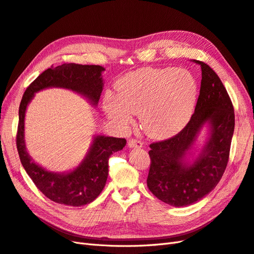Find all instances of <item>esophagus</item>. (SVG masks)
I'll return each mask as SVG.
<instances>
[{"label":"esophagus","instance_id":"obj_1","mask_svg":"<svg viewBox=\"0 0 254 254\" xmlns=\"http://www.w3.org/2000/svg\"><path fill=\"white\" fill-rule=\"evenodd\" d=\"M127 144H128L129 148H141L142 147V142L138 139H136V138L128 139Z\"/></svg>","mask_w":254,"mask_h":254}]
</instances>
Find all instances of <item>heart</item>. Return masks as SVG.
<instances>
[{"instance_id": "heart-1", "label": "heart", "mask_w": 254, "mask_h": 254, "mask_svg": "<svg viewBox=\"0 0 254 254\" xmlns=\"http://www.w3.org/2000/svg\"><path fill=\"white\" fill-rule=\"evenodd\" d=\"M117 96L107 92L104 110L121 127L139 115L143 132L155 139L176 135L190 121L198 99V84L182 68H142L122 76L115 85Z\"/></svg>"}]
</instances>
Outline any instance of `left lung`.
<instances>
[{
    "label": "left lung",
    "mask_w": 254,
    "mask_h": 254,
    "mask_svg": "<svg viewBox=\"0 0 254 254\" xmlns=\"http://www.w3.org/2000/svg\"><path fill=\"white\" fill-rule=\"evenodd\" d=\"M194 113L185 127L168 139L152 142L147 185L157 199L172 206H186L201 200L219 183L227 168L234 132V107L216 72L203 62ZM205 122L212 127L206 148L193 164H184L197 132Z\"/></svg>",
    "instance_id": "obj_1"
}]
</instances>
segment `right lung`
I'll use <instances>...</instances> for the list:
<instances>
[{
    "instance_id": "1",
    "label": "right lung",
    "mask_w": 254,
    "mask_h": 254,
    "mask_svg": "<svg viewBox=\"0 0 254 254\" xmlns=\"http://www.w3.org/2000/svg\"><path fill=\"white\" fill-rule=\"evenodd\" d=\"M98 64H64L43 71L28 85L19 106L17 150L21 164L36 187L56 203L82 206L95 200L103 190L108 175V158L126 146L125 138L97 136L88 155L78 167L67 175L49 172L36 165L27 154L24 143V116L28 102L37 92L47 87H64L82 93L93 104L99 102L103 88Z\"/></svg>"
}]
</instances>
